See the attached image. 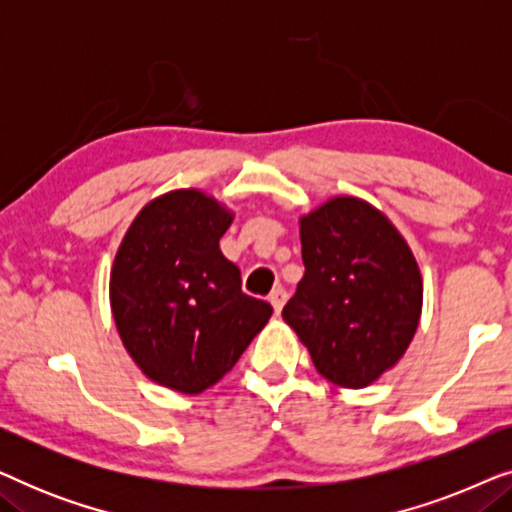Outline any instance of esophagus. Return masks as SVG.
<instances>
[{
	"mask_svg": "<svg viewBox=\"0 0 512 512\" xmlns=\"http://www.w3.org/2000/svg\"><path fill=\"white\" fill-rule=\"evenodd\" d=\"M270 303H272V307H275L277 314L282 312V307H284V303H286V291L282 289V286H277V289H272V293H270Z\"/></svg>",
	"mask_w": 512,
	"mask_h": 512,
	"instance_id": "esophagus-1",
	"label": "esophagus"
}]
</instances>
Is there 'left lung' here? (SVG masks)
Wrapping results in <instances>:
<instances>
[{"label": "left lung", "instance_id": "8db88e82", "mask_svg": "<svg viewBox=\"0 0 512 512\" xmlns=\"http://www.w3.org/2000/svg\"><path fill=\"white\" fill-rule=\"evenodd\" d=\"M305 275L282 317L326 380L375 382L412 342L422 275L387 216L359 198H333L300 219Z\"/></svg>", "mask_w": 512, "mask_h": 512}]
</instances>
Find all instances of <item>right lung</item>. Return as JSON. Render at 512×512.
<instances>
[{
  "label": "right lung",
  "mask_w": 512,
  "mask_h": 512,
  "mask_svg": "<svg viewBox=\"0 0 512 512\" xmlns=\"http://www.w3.org/2000/svg\"><path fill=\"white\" fill-rule=\"evenodd\" d=\"M233 214L195 188L151 200L111 270V312L132 361L153 382L200 394L235 366L272 307L242 291L219 240Z\"/></svg>",
  "instance_id": "obj_1"
}]
</instances>
